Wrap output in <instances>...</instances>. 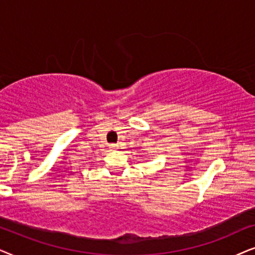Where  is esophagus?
Wrapping results in <instances>:
<instances>
[{"label": "esophagus", "mask_w": 255, "mask_h": 255, "mask_svg": "<svg viewBox=\"0 0 255 255\" xmlns=\"http://www.w3.org/2000/svg\"><path fill=\"white\" fill-rule=\"evenodd\" d=\"M111 148L112 149H119V145L118 144H111Z\"/></svg>", "instance_id": "obj_1"}]
</instances>
